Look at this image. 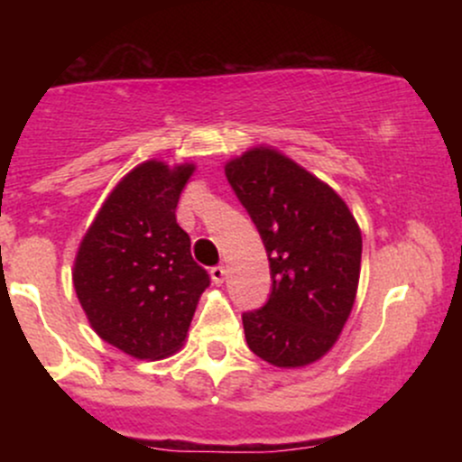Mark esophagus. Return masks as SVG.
<instances>
[{
    "mask_svg": "<svg viewBox=\"0 0 462 462\" xmlns=\"http://www.w3.org/2000/svg\"><path fill=\"white\" fill-rule=\"evenodd\" d=\"M226 273H227V272H226L224 264H217V267L210 269V278H213V282H215V284H224Z\"/></svg>",
    "mask_w": 462,
    "mask_h": 462,
    "instance_id": "34e87169",
    "label": "esophagus"
}]
</instances>
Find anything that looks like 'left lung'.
<instances>
[{
    "instance_id": "8db88e82",
    "label": "left lung",
    "mask_w": 462,
    "mask_h": 462,
    "mask_svg": "<svg viewBox=\"0 0 462 462\" xmlns=\"http://www.w3.org/2000/svg\"><path fill=\"white\" fill-rule=\"evenodd\" d=\"M272 269V293L243 312L247 346L275 367H304L334 346L358 289L363 238L346 201L269 147L226 164Z\"/></svg>"
}]
</instances>
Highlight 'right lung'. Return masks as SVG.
Wrapping results in <instances>:
<instances>
[{"label":"right lung","instance_id":"1","mask_svg":"<svg viewBox=\"0 0 462 462\" xmlns=\"http://www.w3.org/2000/svg\"><path fill=\"white\" fill-rule=\"evenodd\" d=\"M193 164L147 161L116 184L82 238L73 286L93 330L134 358L182 346L210 275L190 256L176 206Z\"/></svg>","mask_w":462,"mask_h":462}]
</instances>
